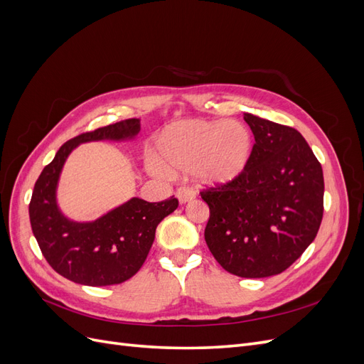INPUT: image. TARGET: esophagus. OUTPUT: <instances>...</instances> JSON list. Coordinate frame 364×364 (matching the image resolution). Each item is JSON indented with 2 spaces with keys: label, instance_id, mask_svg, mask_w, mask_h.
Listing matches in <instances>:
<instances>
[{
  "label": "esophagus",
  "instance_id": "obj_1",
  "mask_svg": "<svg viewBox=\"0 0 364 364\" xmlns=\"http://www.w3.org/2000/svg\"><path fill=\"white\" fill-rule=\"evenodd\" d=\"M176 197H178L179 203L183 205V203H188V202L194 200L196 193L191 188H188V186H181V188L176 191Z\"/></svg>",
  "mask_w": 364,
  "mask_h": 364
}]
</instances>
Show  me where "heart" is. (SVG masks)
<instances>
[{
    "instance_id": "1",
    "label": "heart",
    "mask_w": 364,
    "mask_h": 364,
    "mask_svg": "<svg viewBox=\"0 0 364 364\" xmlns=\"http://www.w3.org/2000/svg\"><path fill=\"white\" fill-rule=\"evenodd\" d=\"M158 159L147 168L159 178L196 171L209 186H225L245 174L252 156V135L237 119L174 121L156 138Z\"/></svg>"
}]
</instances>
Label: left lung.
<instances>
[{"label":"left lung","instance_id":"left-lung-1","mask_svg":"<svg viewBox=\"0 0 364 364\" xmlns=\"http://www.w3.org/2000/svg\"><path fill=\"white\" fill-rule=\"evenodd\" d=\"M255 136L245 174L202 191L209 206L205 241L226 272L267 278L289 269L313 243L323 215V171L293 127L253 114Z\"/></svg>","mask_w":364,"mask_h":364}]
</instances>
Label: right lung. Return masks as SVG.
<instances>
[{
	"mask_svg": "<svg viewBox=\"0 0 364 364\" xmlns=\"http://www.w3.org/2000/svg\"><path fill=\"white\" fill-rule=\"evenodd\" d=\"M139 130L141 119L130 118L75 136L38 178L28 206L31 230L42 255L63 278L91 287L127 281L144 264L158 225L178 208L174 196L158 203L132 197L92 222H75L59 208V179L74 149L94 141H135Z\"/></svg>",
	"mask_w": 364,
	"mask_h": 364,
	"instance_id": "1",
	"label": "right lung"
}]
</instances>
